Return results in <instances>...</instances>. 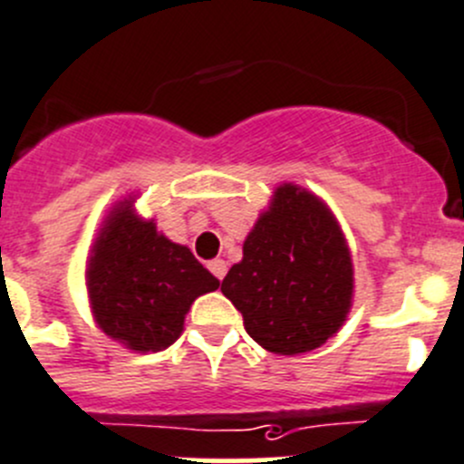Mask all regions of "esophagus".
<instances>
[{
    "instance_id": "1",
    "label": "esophagus",
    "mask_w": 464,
    "mask_h": 464,
    "mask_svg": "<svg viewBox=\"0 0 464 464\" xmlns=\"http://www.w3.org/2000/svg\"><path fill=\"white\" fill-rule=\"evenodd\" d=\"M207 266H209V271L214 273V276L218 277V280H223L225 273H227V262H225V259H220V257L211 259V262L207 264Z\"/></svg>"
}]
</instances>
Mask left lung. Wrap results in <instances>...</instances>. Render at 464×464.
Wrapping results in <instances>:
<instances>
[{
    "label": "left lung",
    "instance_id": "obj_1",
    "mask_svg": "<svg viewBox=\"0 0 464 464\" xmlns=\"http://www.w3.org/2000/svg\"><path fill=\"white\" fill-rule=\"evenodd\" d=\"M220 291L268 353L298 355L324 346L346 324L355 291L337 216L310 188L277 184Z\"/></svg>",
    "mask_w": 464,
    "mask_h": 464
}]
</instances>
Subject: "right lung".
I'll return each instance as SVG.
<instances>
[{"label": "right lung", "mask_w": 464, "mask_h": 464, "mask_svg": "<svg viewBox=\"0 0 464 464\" xmlns=\"http://www.w3.org/2000/svg\"><path fill=\"white\" fill-rule=\"evenodd\" d=\"M136 196L113 202L86 259V291L95 325L134 353L178 342L198 295L218 289L191 250L143 218Z\"/></svg>", "instance_id": "right-lung-1"}]
</instances>
